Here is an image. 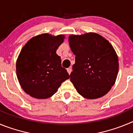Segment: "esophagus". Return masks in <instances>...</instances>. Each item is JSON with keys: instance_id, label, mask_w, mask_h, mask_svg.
Listing matches in <instances>:
<instances>
[{"instance_id": "34e87169", "label": "esophagus", "mask_w": 133, "mask_h": 133, "mask_svg": "<svg viewBox=\"0 0 133 133\" xmlns=\"http://www.w3.org/2000/svg\"><path fill=\"white\" fill-rule=\"evenodd\" d=\"M66 70H67V72H68V73H69V75H70V74L71 73V71H72V69H71V67H69V68H68V69H66Z\"/></svg>"}]
</instances>
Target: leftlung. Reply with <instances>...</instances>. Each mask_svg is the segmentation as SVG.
<instances>
[{"mask_svg":"<svg viewBox=\"0 0 133 133\" xmlns=\"http://www.w3.org/2000/svg\"><path fill=\"white\" fill-rule=\"evenodd\" d=\"M69 42L75 55L70 81L77 91L87 99L103 97L118 75V58L112 44L95 32L70 35Z\"/></svg>","mask_w":133,"mask_h":133,"instance_id":"8db88e82","label":"left lung"}]
</instances>
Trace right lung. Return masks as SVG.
<instances>
[{"mask_svg": "<svg viewBox=\"0 0 133 133\" xmlns=\"http://www.w3.org/2000/svg\"><path fill=\"white\" fill-rule=\"evenodd\" d=\"M64 35L41 34L30 38L16 60L17 78L22 89L30 97L46 99L52 97L69 75L61 66L56 50Z\"/></svg>", "mask_w": 133, "mask_h": 133, "instance_id": "add662e5", "label": "right lung"}]
</instances>
